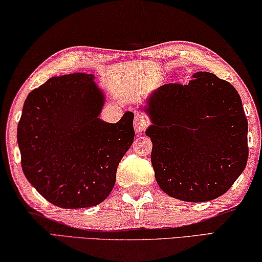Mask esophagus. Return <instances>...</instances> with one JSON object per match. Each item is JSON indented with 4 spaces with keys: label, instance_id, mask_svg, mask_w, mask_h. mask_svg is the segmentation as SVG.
I'll return each mask as SVG.
<instances>
[{
    "label": "esophagus",
    "instance_id": "34e87169",
    "mask_svg": "<svg viewBox=\"0 0 262 262\" xmlns=\"http://www.w3.org/2000/svg\"><path fill=\"white\" fill-rule=\"evenodd\" d=\"M149 121L146 116L140 114V113H137L135 115V122H134V127H135V131L136 134H140V132H144L146 130V127L148 126Z\"/></svg>",
    "mask_w": 262,
    "mask_h": 262
}]
</instances>
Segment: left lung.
I'll list each match as a JSON object with an SVG mask.
<instances>
[{"label": "left lung", "instance_id": "obj_1", "mask_svg": "<svg viewBox=\"0 0 262 262\" xmlns=\"http://www.w3.org/2000/svg\"><path fill=\"white\" fill-rule=\"evenodd\" d=\"M189 83H167L144 110L152 125L151 161L159 187L186 202L225 194L245 169L248 124L232 84L209 72Z\"/></svg>", "mask_w": 262, "mask_h": 262}]
</instances>
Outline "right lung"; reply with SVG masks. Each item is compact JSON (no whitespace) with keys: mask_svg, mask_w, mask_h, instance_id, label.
<instances>
[{"mask_svg":"<svg viewBox=\"0 0 262 262\" xmlns=\"http://www.w3.org/2000/svg\"><path fill=\"white\" fill-rule=\"evenodd\" d=\"M104 94L93 74L53 76L29 94L17 127L20 164L39 194L63 209L89 208L113 190L119 161L134 143V117L98 118Z\"/></svg>","mask_w":262,"mask_h":262,"instance_id":"add662e5","label":"right lung"}]
</instances>
